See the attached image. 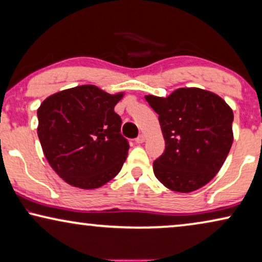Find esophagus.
Instances as JSON below:
<instances>
[{
	"label": "esophagus",
	"mask_w": 262,
	"mask_h": 262,
	"mask_svg": "<svg viewBox=\"0 0 262 262\" xmlns=\"http://www.w3.org/2000/svg\"><path fill=\"white\" fill-rule=\"evenodd\" d=\"M136 141V143H137V144H142V143H144V141H145V136L144 135H139L137 138L135 139Z\"/></svg>",
	"instance_id": "esophagus-1"
}]
</instances>
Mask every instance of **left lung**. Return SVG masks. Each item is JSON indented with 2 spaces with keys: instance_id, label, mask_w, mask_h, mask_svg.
I'll return each mask as SVG.
<instances>
[{
  "instance_id": "8db88e82",
  "label": "left lung",
  "mask_w": 262,
  "mask_h": 262,
  "mask_svg": "<svg viewBox=\"0 0 262 262\" xmlns=\"http://www.w3.org/2000/svg\"><path fill=\"white\" fill-rule=\"evenodd\" d=\"M159 114L166 149L152 164L167 188L189 193L210 182L232 144L234 113L214 93L179 88L167 98L146 95Z\"/></svg>"
}]
</instances>
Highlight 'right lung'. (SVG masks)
I'll return each mask as SVG.
<instances>
[{"instance_id":"obj_1","label":"right lung","mask_w":262,"mask_h":262,"mask_svg":"<svg viewBox=\"0 0 262 262\" xmlns=\"http://www.w3.org/2000/svg\"><path fill=\"white\" fill-rule=\"evenodd\" d=\"M123 93L78 85L45 99L38 108V137L52 169L82 189L101 187L126 160L127 139L114 106Z\"/></svg>"}]
</instances>
